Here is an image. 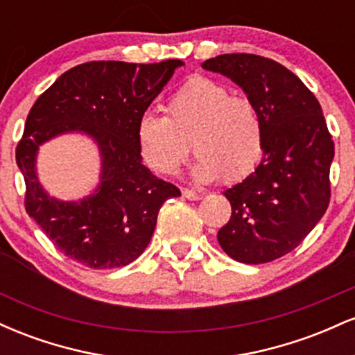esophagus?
<instances>
[{
	"label": "esophagus",
	"mask_w": 355,
	"mask_h": 355,
	"mask_svg": "<svg viewBox=\"0 0 355 355\" xmlns=\"http://www.w3.org/2000/svg\"><path fill=\"white\" fill-rule=\"evenodd\" d=\"M182 193H183V197L189 198V200H200L202 198V193H198V191L190 190V189H183Z\"/></svg>",
	"instance_id": "esophagus-1"
}]
</instances>
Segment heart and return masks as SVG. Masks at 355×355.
I'll use <instances>...</instances> for the list:
<instances>
[{
	"instance_id": "heart-1",
	"label": "heart",
	"mask_w": 355,
	"mask_h": 355,
	"mask_svg": "<svg viewBox=\"0 0 355 355\" xmlns=\"http://www.w3.org/2000/svg\"><path fill=\"white\" fill-rule=\"evenodd\" d=\"M141 158L153 172L172 175L189 157L198 155L193 175L202 182L222 177L245 180L266 153V123L254 100L207 76H190L170 95L165 116L145 112L137 125Z\"/></svg>"
}]
</instances>
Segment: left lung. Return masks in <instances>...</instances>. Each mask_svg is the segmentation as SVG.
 Returning a JSON list of instances; mask_svg holds the SVG:
<instances>
[{"label":"left lung","instance_id":"1","mask_svg":"<svg viewBox=\"0 0 355 355\" xmlns=\"http://www.w3.org/2000/svg\"><path fill=\"white\" fill-rule=\"evenodd\" d=\"M202 67L235 81L266 123L260 165L223 191L232 217L218 230V243L237 262H272L302 243L327 210L332 135L313 93L277 61L230 53Z\"/></svg>","mask_w":355,"mask_h":355}]
</instances>
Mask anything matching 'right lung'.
I'll return each mask as SVG.
<instances>
[{"label": "right lung", "mask_w": 355, "mask_h": 355, "mask_svg": "<svg viewBox=\"0 0 355 355\" xmlns=\"http://www.w3.org/2000/svg\"><path fill=\"white\" fill-rule=\"evenodd\" d=\"M182 64L88 61L64 71L31 107L16 146L24 209L68 259L89 268L128 266L150 243L164 202L180 195L141 164L137 125ZM67 131H85L101 146L102 183L81 202L48 198L34 172L37 146Z\"/></svg>", "instance_id": "add662e5"}]
</instances>
